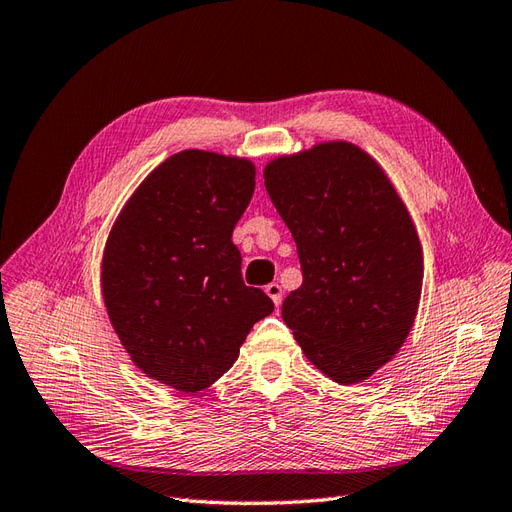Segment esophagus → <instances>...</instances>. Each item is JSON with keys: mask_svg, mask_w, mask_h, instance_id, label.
I'll use <instances>...</instances> for the list:
<instances>
[{"mask_svg": "<svg viewBox=\"0 0 512 512\" xmlns=\"http://www.w3.org/2000/svg\"><path fill=\"white\" fill-rule=\"evenodd\" d=\"M266 294L272 298V303L274 305H281V300H283V290H281V285L279 283H270V285H266Z\"/></svg>", "mask_w": 512, "mask_h": 512, "instance_id": "1", "label": "esophagus"}]
</instances>
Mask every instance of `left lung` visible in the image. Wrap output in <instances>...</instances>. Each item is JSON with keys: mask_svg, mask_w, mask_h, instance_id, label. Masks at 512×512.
<instances>
[{"mask_svg": "<svg viewBox=\"0 0 512 512\" xmlns=\"http://www.w3.org/2000/svg\"><path fill=\"white\" fill-rule=\"evenodd\" d=\"M264 179L303 270L281 316L320 372L361 383L415 322L424 255L413 220L383 168L350 142L277 157Z\"/></svg>", "mask_w": 512, "mask_h": 512, "instance_id": "left-lung-1", "label": "left lung"}]
</instances>
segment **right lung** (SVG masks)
Segmentation results:
<instances>
[{
    "mask_svg": "<svg viewBox=\"0 0 512 512\" xmlns=\"http://www.w3.org/2000/svg\"><path fill=\"white\" fill-rule=\"evenodd\" d=\"M255 192V166L188 149L140 183L114 222L101 264L103 300L138 368L196 393L225 374L272 300L242 281L231 242Z\"/></svg>",
    "mask_w": 512,
    "mask_h": 512,
    "instance_id": "obj_1",
    "label": "right lung"
}]
</instances>
